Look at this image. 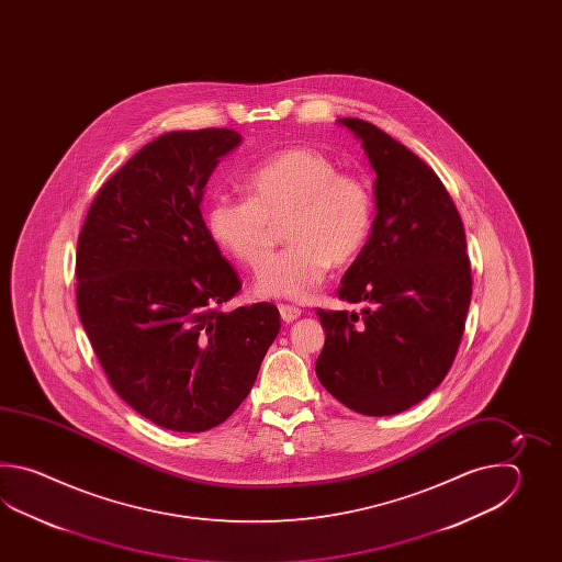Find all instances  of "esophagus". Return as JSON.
I'll return each mask as SVG.
<instances>
[{"label": "esophagus", "instance_id": "34e87169", "mask_svg": "<svg viewBox=\"0 0 562 562\" xmlns=\"http://www.w3.org/2000/svg\"><path fill=\"white\" fill-rule=\"evenodd\" d=\"M279 313H281V319L286 323L295 322L301 317V310L295 305H279Z\"/></svg>", "mask_w": 562, "mask_h": 562}]
</instances>
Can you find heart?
<instances>
[{
	"label": "heart",
	"mask_w": 562,
	"mask_h": 562,
	"mask_svg": "<svg viewBox=\"0 0 562 562\" xmlns=\"http://www.w3.org/2000/svg\"><path fill=\"white\" fill-rule=\"evenodd\" d=\"M337 170L335 160L315 148H285L245 175L249 196L211 199L204 213L211 237L251 269L273 255L277 227L285 223L291 245L261 269L259 293L310 299L331 263H349L366 247L373 227L370 187Z\"/></svg>",
	"instance_id": "1"
}]
</instances>
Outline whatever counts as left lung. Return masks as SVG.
Listing matches in <instances>:
<instances>
[{
	"label": "left lung",
	"mask_w": 562,
	"mask_h": 562,
	"mask_svg": "<svg viewBox=\"0 0 562 562\" xmlns=\"http://www.w3.org/2000/svg\"><path fill=\"white\" fill-rule=\"evenodd\" d=\"M375 170L378 213L337 297L363 310L317 315L323 387L363 416H392L436 390L454 363L472 297L460 213L419 156L370 122L341 119Z\"/></svg>",
	"instance_id": "obj_1"
}]
</instances>
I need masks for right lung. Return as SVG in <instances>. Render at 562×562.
Instances as JSON below:
<instances>
[{
  "label": "right lung",
  "mask_w": 562,
  "mask_h": 562,
  "mask_svg": "<svg viewBox=\"0 0 562 562\" xmlns=\"http://www.w3.org/2000/svg\"><path fill=\"white\" fill-rule=\"evenodd\" d=\"M228 128L168 132L102 184L76 251V303L114 392L156 426L204 431L251 392L281 329L273 303L221 310L240 277L201 213Z\"/></svg>",
  "instance_id": "right-lung-1"
}]
</instances>
